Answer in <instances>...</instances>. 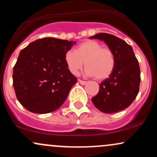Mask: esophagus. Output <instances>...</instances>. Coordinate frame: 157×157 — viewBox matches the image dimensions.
I'll list each match as a JSON object with an SVG mask.
<instances>
[{
    "label": "esophagus",
    "instance_id": "esophagus-1",
    "mask_svg": "<svg viewBox=\"0 0 157 157\" xmlns=\"http://www.w3.org/2000/svg\"><path fill=\"white\" fill-rule=\"evenodd\" d=\"M78 81L81 85H85V84H86V82H87L86 81H84V80H79Z\"/></svg>",
    "mask_w": 157,
    "mask_h": 157
}]
</instances>
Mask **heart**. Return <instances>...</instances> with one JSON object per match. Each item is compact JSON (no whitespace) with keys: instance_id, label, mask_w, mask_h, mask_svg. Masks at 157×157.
<instances>
[{"instance_id":"1","label":"heart","mask_w":157,"mask_h":157,"mask_svg":"<svg viewBox=\"0 0 157 157\" xmlns=\"http://www.w3.org/2000/svg\"><path fill=\"white\" fill-rule=\"evenodd\" d=\"M65 60L68 69L77 75L86 66V74L97 80L108 78L115 67V57L111 48L102 47L100 43L87 40L77 46L76 51L69 50L66 53Z\"/></svg>"}]
</instances>
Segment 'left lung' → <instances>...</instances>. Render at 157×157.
<instances>
[{
	"label": "left lung",
	"instance_id": "1",
	"mask_svg": "<svg viewBox=\"0 0 157 157\" xmlns=\"http://www.w3.org/2000/svg\"><path fill=\"white\" fill-rule=\"evenodd\" d=\"M91 38L103 40L115 57L112 74L100 84L99 92L91 101L102 112H118L128 107L139 93L141 78L138 60L130 45L116 36L100 33Z\"/></svg>",
	"mask_w": 157,
	"mask_h": 157
}]
</instances>
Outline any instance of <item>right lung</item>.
<instances>
[{
  "label": "right lung",
  "mask_w": 157,
  "mask_h": 157,
  "mask_svg": "<svg viewBox=\"0 0 157 157\" xmlns=\"http://www.w3.org/2000/svg\"><path fill=\"white\" fill-rule=\"evenodd\" d=\"M75 44L67 40L44 37L21 50L12 79L16 97L25 109L47 113L63 105L77 82L65 60L66 53Z\"/></svg>",
  "instance_id": "1"
}]
</instances>
